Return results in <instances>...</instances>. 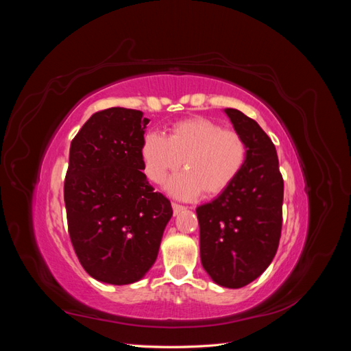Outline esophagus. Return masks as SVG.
I'll use <instances>...</instances> for the list:
<instances>
[{"mask_svg": "<svg viewBox=\"0 0 351 351\" xmlns=\"http://www.w3.org/2000/svg\"><path fill=\"white\" fill-rule=\"evenodd\" d=\"M173 210H174V215H178L180 212H183L184 209H186V206H183V205H180V204H177V202H173Z\"/></svg>", "mask_w": 351, "mask_h": 351, "instance_id": "esophagus-1", "label": "esophagus"}]
</instances>
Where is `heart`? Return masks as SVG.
<instances>
[{
  "label": "heart",
  "instance_id": "heart-1",
  "mask_svg": "<svg viewBox=\"0 0 351 351\" xmlns=\"http://www.w3.org/2000/svg\"><path fill=\"white\" fill-rule=\"evenodd\" d=\"M145 173L154 183H161L184 165L186 171L167 184L169 193L193 199L205 192L215 196L227 190L247 161V143L243 136L222 129L204 117L186 119L171 125L168 137L158 133L145 136L142 143Z\"/></svg>",
  "mask_w": 351,
  "mask_h": 351
}]
</instances>
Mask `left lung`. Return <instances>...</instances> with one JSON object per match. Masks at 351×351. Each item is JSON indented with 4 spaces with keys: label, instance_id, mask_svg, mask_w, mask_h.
Segmentation results:
<instances>
[{
    "label": "left lung",
    "instance_id": "8db88e82",
    "mask_svg": "<svg viewBox=\"0 0 351 351\" xmlns=\"http://www.w3.org/2000/svg\"><path fill=\"white\" fill-rule=\"evenodd\" d=\"M226 114L247 143V161L227 190L196 209L202 267L218 285L240 289L256 280L277 253L284 182L272 141L234 108Z\"/></svg>",
    "mask_w": 351,
    "mask_h": 351
}]
</instances>
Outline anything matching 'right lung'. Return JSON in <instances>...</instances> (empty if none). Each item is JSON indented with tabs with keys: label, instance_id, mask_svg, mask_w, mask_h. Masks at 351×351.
<instances>
[{
	"label": "right lung",
	"instance_id": "obj_1",
	"mask_svg": "<svg viewBox=\"0 0 351 351\" xmlns=\"http://www.w3.org/2000/svg\"><path fill=\"white\" fill-rule=\"evenodd\" d=\"M142 111L95 112L74 136L64 180L70 240L92 278L124 285L139 281L156 261L171 202L145 169Z\"/></svg>",
	"mask_w": 351,
	"mask_h": 351
}]
</instances>
